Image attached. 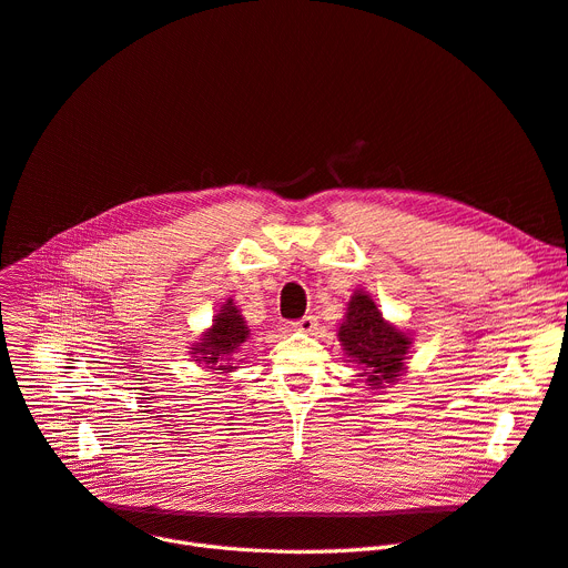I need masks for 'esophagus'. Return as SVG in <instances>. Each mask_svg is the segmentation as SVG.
Masks as SVG:
<instances>
[{"mask_svg":"<svg viewBox=\"0 0 568 568\" xmlns=\"http://www.w3.org/2000/svg\"><path fill=\"white\" fill-rule=\"evenodd\" d=\"M290 326H292L294 332L311 334V332L315 329V326H317V317H315V315H304V317H300V320H294Z\"/></svg>","mask_w":568,"mask_h":568,"instance_id":"1","label":"esophagus"}]
</instances>
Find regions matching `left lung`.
<instances>
[{
    "label": "left lung",
    "instance_id": "8db88e82",
    "mask_svg": "<svg viewBox=\"0 0 568 568\" xmlns=\"http://www.w3.org/2000/svg\"><path fill=\"white\" fill-rule=\"evenodd\" d=\"M338 336L352 362L364 366L371 386L394 382L400 375L409 338L382 320L368 294L356 292L352 296Z\"/></svg>",
    "mask_w": 568,
    "mask_h": 568
}]
</instances>
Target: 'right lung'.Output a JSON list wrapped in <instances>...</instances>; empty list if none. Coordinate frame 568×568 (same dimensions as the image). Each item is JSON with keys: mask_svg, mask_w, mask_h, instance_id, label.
Returning <instances> with one entry per match:
<instances>
[{"mask_svg": "<svg viewBox=\"0 0 568 568\" xmlns=\"http://www.w3.org/2000/svg\"><path fill=\"white\" fill-rule=\"evenodd\" d=\"M248 338V326L244 324V317L239 315L232 302L223 306V311L216 315L214 326L202 338V343L195 347L193 354H197L195 362H204L206 368L214 371H230L232 366H225L223 362H230L234 349H239Z\"/></svg>", "mask_w": 568, "mask_h": 568, "instance_id": "add662e5", "label": "right lung"}]
</instances>
